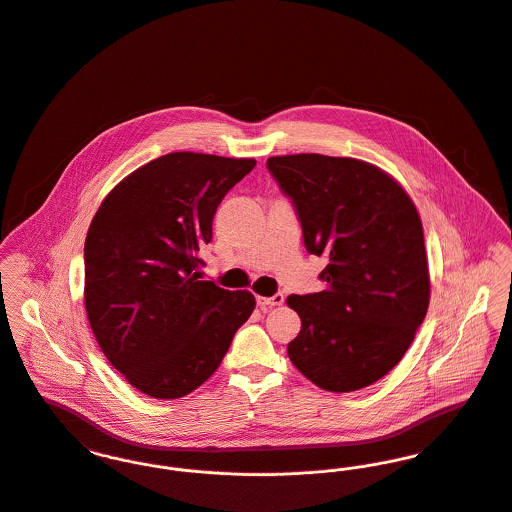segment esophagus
<instances>
[{
    "label": "esophagus",
    "mask_w": 512,
    "mask_h": 512,
    "mask_svg": "<svg viewBox=\"0 0 512 512\" xmlns=\"http://www.w3.org/2000/svg\"><path fill=\"white\" fill-rule=\"evenodd\" d=\"M257 304L267 310V308H275V306H282L284 304V296L282 294H275L271 298H263V296H257Z\"/></svg>",
    "instance_id": "1"
}]
</instances>
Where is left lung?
Instances as JSON below:
<instances>
[{
    "mask_svg": "<svg viewBox=\"0 0 512 512\" xmlns=\"http://www.w3.org/2000/svg\"><path fill=\"white\" fill-rule=\"evenodd\" d=\"M292 200L304 245L327 255L325 290L288 296L302 329L292 364L327 392L378 382L407 353L431 294L423 224L394 179L353 158L296 154L267 159Z\"/></svg>",
    "mask_w": 512,
    "mask_h": 512,
    "instance_id": "obj_1",
    "label": "left lung"
}]
</instances>
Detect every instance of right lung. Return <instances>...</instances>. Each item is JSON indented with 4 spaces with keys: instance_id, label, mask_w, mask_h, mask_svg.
Here are the masks:
<instances>
[{
    "instance_id": "add662e5",
    "label": "right lung",
    "mask_w": 512,
    "mask_h": 512,
    "mask_svg": "<svg viewBox=\"0 0 512 512\" xmlns=\"http://www.w3.org/2000/svg\"><path fill=\"white\" fill-rule=\"evenodd\" d=\"M253 167L255 159L173 152L130 173L93 216L85 312L107 360L142 394L197 390L255 310L251 292L198 273L218 204Z\"/></svg>"
}]
</instances>
